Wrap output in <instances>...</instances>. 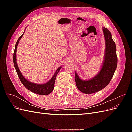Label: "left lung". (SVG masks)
<instances>
[{
    "label": "left lung",
    "mask_w": 132,
    "mask_h": 132,
    "mask_svg": "<svg viewBox=\"0 0 132 132\" xmlns=\"http://www.w3.org/2000/svg\"><path fill=\"white\" fill-rule=\"evenodd\" d=\"M105 39V58L100 72L94 78L88 80H82L75 73V83L77 88L85 94H93L105 88L110 83L117 68V57L116 47L110 31L107 28H102Z\"/></svg>",
    "instance_id": "left-lung-1"
}]
</instances>
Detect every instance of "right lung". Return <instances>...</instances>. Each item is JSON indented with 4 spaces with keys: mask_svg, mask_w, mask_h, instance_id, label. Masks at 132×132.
<instances>
[{
    "mask_svg": "<svg viewBox=\"0 0 132 132\" xmlns=\"http://www.w3.org/2000/svg\"><path fill=\"white\" fill-rule=\"evenodd\" d=\"M23 34H24V32H23L21 36L19 37L16 43L15 50H14V55H13L14 65V67H15V68L16 69V73L18 74V77H19L20 80L21 82L23 85V86H24L26 87V88L28 90H29L30 91L33 92V93H34L35 94H38V95H48L51 93L52 91L53 90L55 78H56V76H57V74L58 73L60 69H61L62 67H59L57 69V70L55 72L54 75L53 76L52 78H51L50 80L49 81H48L47 82L44 84H37L31 82L27 80L23 77V75H22L21 73L20 72V70H19V67L17 65L16 55L18 43H19V41L20 40V39L21 38V37H22V36Z\"/></svg>",
    "mask_w": 132,
    "mask_h": 132,
    "instance_id": "obj_1",
    "label": "right lung"
}]
</instances>
